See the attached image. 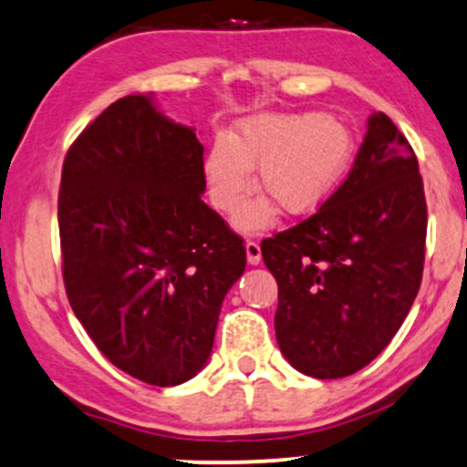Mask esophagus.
<instances>
[{
	"mask_svg": "<svg viewBox=\"0 0 467 467\" xmlns=\"http://www.w3.org/2000/svg\"><path fill=\"white\" fill-rule=\"evenodd\" d=\"M246 260H249V265H260L262 262V249L260 244L255 243V240H246Z\"/></svg>",
	"mask_w": 467,
	"mask_h": 467,
	"instance_id": "1",
	"label": "esophagus"
}]
</instances>
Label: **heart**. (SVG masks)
<instances>
[{
	"label": "heart",
	"instance_id": "1",
	"mask_svg": "<svg viewBox=\"0 0 467 467\" xmlns=\"http://www.w3.org/2000/svg\"><path fill=\"white\" fill-rule=\"evenodd\" d=\"M352 157V133L341 119L315 113H262L235 126L232 140L218 137L205 159L212 202L234 212L257 188L286 216L315 212L332 194ZM273 218L268 202H251L235 216L244 232H257Z\"/></svg>",
	"mask_w": 467,
	"mask_h": 467
}]
</instances>
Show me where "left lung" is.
Masks as SVG:
<instances>
[{
	"label": "left lung",
	"instance_id": "8db88e82",
	"mask_svg": "<svg viewBox=\"0 0 467 467\" xmlns=\"http://www.w3.org/2000/svg\"><path fill=\"white\" fill-rule=\"evenodd\" d=\"M426 223L418 157L391 118L374 113L330 199L262 240L279 288L275 337L295 369L345 378L387 348L418 297Z\"/></svg>",
	"mask_w": 467,
	"mask_h": 467
}]
</instances>
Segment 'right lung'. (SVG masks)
I'll return each mask as SVG.
<instances>
[{"label": "right lung", "mask_w": 467, "mask_h": 467, "mask_svg": "<svg viewBox=\"0 0 467 467\" xmlns=\"http://www.w3.org/2000/svg\"><path fill=\"white\" fill-rule=\"evenodd\" d=\"M194 129L124 96L69 146L58 190L63 279L74 315L124 374L155 387L194 378L212 354L243 238L202 202Z\"/></svg>", "instance_id": "1"}]
</instances>
